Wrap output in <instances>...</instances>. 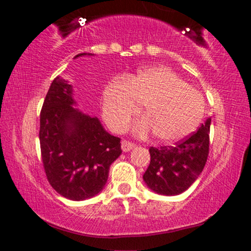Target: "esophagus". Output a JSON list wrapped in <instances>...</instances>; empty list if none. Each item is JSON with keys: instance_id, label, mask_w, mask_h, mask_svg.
Here are the masks:
<instances>
[{"instance_id": "34e87169", "label": "esophagus", "mask_w": 251, "mask_h": 251, "mask_svg": "<svg viewBox=\"0 0 251 251\" xmlns=\"http://www.w3.org/2000/svg\"><path fill=\"white\" fill-rule=\"evenodd\" d=\"M121 147H122V150H123V151H129V150H131L132 148H134V147H135V143L130 142V141L123 140L122 142H121Z\"/></svg>"}]
</instances>
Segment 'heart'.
I'll list each match as a JSON object with an SVG mask.
<instances>
[{
    "instance_id": "b5f03b06",
    "label": "heart",
    "mask_w": 251,
    "mask_h": 251,
    "mask_svg": "<svg viewBox=\"0 0 251 251\" xmlns=\"http://www.w3.org/2000/svg\"><path fill=\"white\" fill-rule=\"evenodd\" d=\"M142 104L138 134L152 130L161 142H176L195 131L204 114V97L177 74L151 67L111 79L102 93V115L109 128L122 131Z\"/></svg>"
}]
</instances>
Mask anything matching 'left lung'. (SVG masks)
<instances>
[{
    "mask_svg": "<svg viewBox=\"0 0 251 251\" xmlns=\"http://www.w3.org/2000/svg\"><path fill=\"white\" fill-rule=\"evenodd\" d=\"M210 122L208 119L174 146L150 147V164L143 175L150 189L161 195H178L196 181L208 160Z\"/></svg>",
    "mask_w": 251,
    "mask_h": 251,
    "instance_id": "left-lung-1",
    "label": "left lung"
}]
</instances>
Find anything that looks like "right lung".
I'll list each match as a JSON object with an SVG mask.
<instances>
[{
	"label": "right lung",
	"instance_id": "1",
	"mask_svg": "<svg viewBox=\"0 0 251 251\" xmlns=\"http://www.w3.org/2000/svg\"><path fill=\"white\" fill-rule=\"evenodd\" d=\"M72 93L63 78L50 84L40 114V146L50 185L66 199L82 201L103 189L122 149L121 138L108 134L97 117L73 108Z\"/></svg>",
	"mask_w": 251,
	"mask_h": 251
}]
</instances>
